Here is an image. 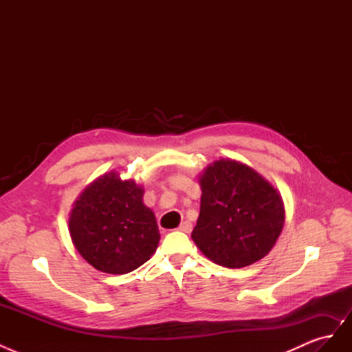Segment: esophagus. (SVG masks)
Instances as JSON below:
<instances>
[{
	"mask_svg": "<svg viewBox=\"0 0 352 352\" xmlns=\"http://www.w3.org/2000/svg\"><path fill=\"white\" fill-rule=\"evenodd\" d=\"M179 230L180 232H185V233H189L190 230H192V223H190V221H184L182 225L179 226Z\"/></svg>",
	"mask_w": 352,
	"mask_h": 352,
	"instance_id": "1",
	"label": "esophagus"
}]
</instances>
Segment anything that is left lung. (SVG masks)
<instances>
[{"mask_svg": "<svg viewBox=\"0 0 352 352\" xmlns=\"http://www.w3.org/2000/svg\"><path fill=\"white\" fill-rule=\"evenodd\" d=\"M201 207L192 239L223 267L241 269L267 255L285 223L280 194L250 166L220 158L199 176Z\"/></svg>", "mask_w": 352, "mask_h": 352, "instance_id": "8db88e82", "label": "left lung"}]
</instances>
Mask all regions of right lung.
<instances>
[{"instance_id": "obj_1", "label": "right lung", "mask_w": 352, "mask_h": 352, "mask_svg": "<svg viewBox=\"0 0 352 352\" xmlns=\"http://www.w3.org/2000/svg\"><path fill=\"white\" fill-rule=\"evenodd\" d=\"M135 180L110 172L83 189L74 201L69 232L78 252L92 267L124 274L150 260L160 241L154 212Z\"/></svg>"}]
</instances>
